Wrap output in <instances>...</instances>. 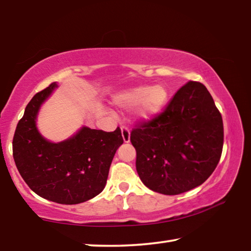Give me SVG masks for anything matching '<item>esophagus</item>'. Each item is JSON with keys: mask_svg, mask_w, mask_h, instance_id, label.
Returning a JSON list of instances; mask_svg holds the SVG:
<instances>
[{"mask_svg": "<svg viewBox=\"0 0 251 251\" xmlns=\"http://www.w3.org/2000/svg\"><path fill=\"white\" fill-rule=\"evenodd\" d=\"M122 136H123V139H124V143L130 142V133L127 127H122Z\"/></svg>", "mask_w": 251, "mask_h": 251, "instance_id": "1", "label": "esophagus"}]
</instances>
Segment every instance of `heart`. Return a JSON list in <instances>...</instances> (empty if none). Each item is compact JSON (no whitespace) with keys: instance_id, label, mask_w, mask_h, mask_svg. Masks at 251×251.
<instances>
[{"instance_id":"obj_1","label":"heart","mask_w":251,"mask_h":251,"mask_svg":"<svg viewBox=\"0 0 251 251\" xmlns=\"http://www.w3.org/2000/svg\"><path fill=\"white\" fill-rule=\"evenodd\" d=\"M168 100L167 88L161 84L154 86L139 85L122 91L113 97L114 104L124 109H135V120L151 122L163 112Z\"/></svg>"}]
</instances>
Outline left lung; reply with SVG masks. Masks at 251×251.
<instances>
[{"label": "left lung", "mask_w": 251, "mask_h": 251, "mask_svg": "<svg viewBox=\"0 0 251 251\" xmlns=\"http://www.w3.org/2000/svg\"><path fill=\"white\" fill-rule=\"evenodd\" d=\"M136 169L152 192L178 195L201 185L219 163L224 125L205 85L188 82L166 109L130 134Z\"/></svg>", "instance_id": "obj_1"}]
</instances>
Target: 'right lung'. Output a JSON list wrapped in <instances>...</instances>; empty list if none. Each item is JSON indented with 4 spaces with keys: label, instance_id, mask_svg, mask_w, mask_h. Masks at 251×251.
Returning <instances> with one entry per match:
<instances>
[{
    "label": "right lung",
    "instance_id": "obj_1",
    "mask_svg": "<svg viewBox=\"0 0 251 251\" xmlns=\"http://www.w3.org/2000/svg\"><path fill=\"white\" fill-rule=\"evenodd\" d=\"M57 87L52 83L27 104L15 129L13 157L34 193L50 201L76 205L103 192L114 155L124 141L118 127L103 131L87 126L62 142L46 139L37 128V116Z\"/></svg>",
    "mask_w": 251,
    "mask_h": 251
}]
</instances>
